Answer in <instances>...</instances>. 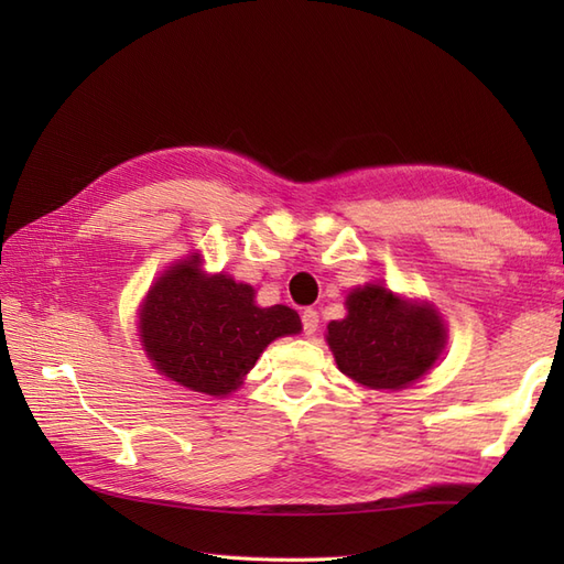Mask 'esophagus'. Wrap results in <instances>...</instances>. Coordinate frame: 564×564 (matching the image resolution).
<instances>
[{
    "instance_id": "34e87169",
    "label": "esophagus",
    "mask_w": 564,
    "mask_h": 564,
    "mask_svg": "<svg viewBox=\"0 0 564 564\" xmlns=\"http://www.w3.org/2000/svg\"><path fill=\"white\" fill-rule=\"evenodd\" d=\"M303 332L307 334H315L317 332V327H319V315H317V310H313V307H307V310H303Z\"/></svg>"
}]
</instances>
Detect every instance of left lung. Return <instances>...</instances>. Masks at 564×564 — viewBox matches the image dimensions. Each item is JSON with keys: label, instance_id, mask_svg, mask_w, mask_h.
<instances>
[{"label": "left lung", "instance_id": "1", "mask_svg": "<svg viewBox=\"0 0 564 564\" xmlns=\"http://www.w3.org/2000/svg\"><path fill=\"white\" fill-rule=\"evenodd\" d=\"M349 315L327 327V341L341 373L376 390H400L434 366L446 327L436 310L404 303L382 285L346 297Z\"/></svg>", "mask_w": 564, "mask_h": 564}]
</instances>
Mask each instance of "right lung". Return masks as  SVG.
Segmentation results:
<instances>
[{
	"mask_svg": "<svg viewBox=\"0 0 564 564\" xmlns=\"http://www.w3.org/2000/svg\"><path fill=\"white\" fill-rule=\"evenodd\" d=\"M297 332L295 310L257 307L251 285L223 273L203 275L198 259L166 271L140 313L142 346L154 368L206 394L237 390L273 339Z\"/></svg>",
	"mask_w": 564,
	"mask_h": 564,
	"instance_id": "1",
	"label": "right lung"
}]
</instances>
